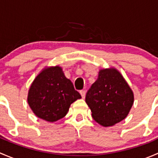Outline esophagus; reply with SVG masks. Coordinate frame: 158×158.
Returning a JSON list of instances; mask_svg holds the SVG:
<instances>
[{"instance_id":"obj_1","label":"esophagus","mask_w":158,"mask_h":158,"mask_svg":"<svg viewBox=\"0 0 158 158\" xmlns=\"http://www.w3.org/2000/svg\"><path fill=\"white\" fill-rule=\"evenodd\" d=\"M79 92H80V95H81V96H82V98H85V90H81Z\"/></svg>"}]
</instances>
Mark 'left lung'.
<instances>
[{
  "label": "left lung",
  "mask_w": 158,
  "mask_h": 158,
  "mask_svg": "<svg viewBox=\"0 0 158 158\" xmlns=\"http://www.w3.org/2000/svg\"><path fill=\"white\" fill-rule=\"evenodd\" d=\"M94 120L105 127L125 119L134 102L131 89L119 72L102 69L85 95Z\"/></svg>",
  "instance_id": "obj_1"
}]
</instances>
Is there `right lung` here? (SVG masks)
Returning a JSON list of instances; mask_svg holds the SVG:
<instances>
[{"label":"right lung","instance_id":"obj_1","mask_svg":"<svg viewBox=\"0 0 158 158\" xmlns=\"http://www.w3.org/2000/svg\"><path fill=\"white\" fill-rule=\"evenodd\" d=\"M81 98L61 67L47 68L36 77L30 86L27 101L37 117L56 122L67 114L70 105Z\"/></svg>","mask_w":158,"mask_h":158}]
</instances>
